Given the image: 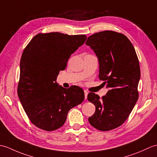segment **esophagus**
<instances>
[{
  "instance_id": "obj_1",
  "label": "esophagus",
  "mask_w": 157,
  "mask_h": 157,
  "mask_svg": "<svg viewBox=\"0 0 157 157\" xmlns=\"http://www.w3.org/2000/svg\"><path fill=\"white\" fill-rule=\"evenodd\" d=\"M88 92L86 91V90H84V96H85V99L87 98V96H88Z\"/></svg>"
}]
</instances>
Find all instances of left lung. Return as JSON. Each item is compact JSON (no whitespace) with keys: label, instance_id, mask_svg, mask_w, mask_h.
Masks as SVG:
<instances>
[{"label":"left lung","instance_id":"obj_1","mask_svg":"<svg viewBox=\"0 0 157 157\" xmlns=\"http://www.w3.org/2000/svg\"><path fill=\"white\" fill-rule=\"evenodd\" d=\"M86 44L97 56L98 77L109 88L102 99L94 93L88 94V101L96 106L88 121L97 129L109 131L125 122L138 101L139 61L134 46L120 33L108 30L96 33L89 36Z\"/></svg>","mask_w":157,"mask_h":157}]
</instances>
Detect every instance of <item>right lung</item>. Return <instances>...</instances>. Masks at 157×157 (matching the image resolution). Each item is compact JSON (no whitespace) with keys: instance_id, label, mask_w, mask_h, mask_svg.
Returning <instances> with one entry per match:
<instances>
[{"instance_id":"obj_1","label":"right lung","mask_w":157,"mask_h":157,"mask_svg":"<svg viewBox=\"0 0 157 157\" xmlns=\"http://www.w3.org/2000/svg\"><path fill=\"white\" fill-rule=\"evenodd\" d=\"M86 38L59 32L38 34L23 51L17 94L26 115L38 128L48 132L60 128L69 110L84 101L81 88H64L56 78Z\"/></svg>"}]
</instances>
